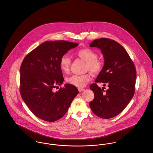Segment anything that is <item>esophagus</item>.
I'll use <instances>...</instances> for the list:
<instances>
[{
  "label": "esophagus",
  "instance_id": "esophagus-1",
  "mask_svg": "<svg viewBox=\"0 0 153 153\" xmlns=\"http://www.w3.org/2000/svg\"><path fill=\"white\" fill-rule=\"evenodd\" d=\"M78 90H79V91L80 92H82V91H83L84 90H85V89H83V88H79L78 89Z\"/></svg>",
  "mask_w": 153,
  "mask_h": 153
}]
</instances>
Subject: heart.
I'll return each instance as SVG.
<instances>
[{"mask_svg": "<svg viewBox=\"0 0 153 153\" xmlns=\"http://www.w3.org/2000/svg\"><path fill=\"white\" fill-rule=\"evenodd\" d=\"M77 55L86 61V70H89L93 73H98L101 71L102 62L97 58V53L94 50L89 48L82 49L77 51ZM70 65L71 59L70 57L67 55L62 56L59 60V66L61 70L64 73H67L70 70ZM90 80L91 76L89 73L80 75L73 74L66 79L68 83L79 88L85 86Z\"/></svg>", "mask_w": 153, "mask_h": 153, "instance_id": "obj_1", "label": "heart"}]
</instances>
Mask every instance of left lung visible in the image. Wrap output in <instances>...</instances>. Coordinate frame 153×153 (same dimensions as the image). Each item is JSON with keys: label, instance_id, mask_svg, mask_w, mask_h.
Returning <instances> with one entry per match:
<instances>
[{"label": "left lung", "instance_id": "1", "mask_svg": "<svg viewBox=\"0 0 153 153\" xmlns=\"http://www.w3.org/2000/svg\"><path fill=\"white\" fill-rule=\"evenodd\" d=\"M90 47L99 48L104 59V65L95 82L107 83L108 89L105 91L96 83L92 84L90 89L94 93V99L90 102L89 106L97 116L110 119L120 114L133 98L136 68L125 48L113 40L96 39L90 44Z\"/></svg>", "mask_w": 153, "mask_h": 153}]
</instances>
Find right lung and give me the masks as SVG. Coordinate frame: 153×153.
Here are the masks:
<instances>
[{"label":"right lung","mask_w":153,"mask_h":153,"mask_svg":"<svg viewBox=\"0 0 153 153\" xmlns=\"http://www.w3.org/2000/svg\"><path fill=\"white\" fill-rule=\"evenodd\" d=\"M78 43L65 40L46 41L31 51L20 67V94L30 110L38 118L53 122L67 112L79 91L65 84L53 92L64 80L59 60Z\"/></svg>","instance_id":"obj_1"}]
</instances>
